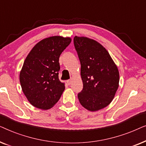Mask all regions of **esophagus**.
Returning a JSON list of instances; mask_svg holds the SVG:
<instances>
[{
    "instance_id": "obj_1",
    "label": "esophagus",
    "mask_w": 146,
    "mask_h": 146,
    "mask_svg": "<svg viewBox=\"0 0 146 146\" xmlns=\"http://www.w3.org/2000/svg\"><path fill=\"white\" fill-rule=\"evenodd\" d=\"M66 82H67V84H68L70 85V84H71V82H72V80H71V79H70V80H67Z\"/></svg>"
}]
</instances>
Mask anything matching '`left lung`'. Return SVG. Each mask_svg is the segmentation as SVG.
Returning a JSON list of instances; mask_svg holds the SVG:
<instances>
[{"label": "left lung", "mask_w": 146, "mask_h": 146, "mask_svg": "<svg viewBox=\"0 0 146 146\" xmlns=\"http://www.w3.org/2000/svg\"><path fill=\"white\" fill-rule=\"evenodd\" d=\"M74 44L83 82L78 98L84 108L98 111L108 106L115 96L119 87L118 69L107 50L96 40L75 36Z\"/></svg>", "instance_id": "8db88e82"}]
</instances>
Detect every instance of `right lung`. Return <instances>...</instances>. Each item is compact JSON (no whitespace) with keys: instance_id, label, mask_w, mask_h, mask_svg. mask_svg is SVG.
<instances>
[{"instance_id":"right-lung-1","label":"right lung","mask_w":146,"mask_h":146,"mask_svg":"<svg viewBox=\"0 0 146 146\" xmlns=\"http://www.w3.org/2000/svg\"><path fill=\"white\" fill-rule=\"evenodd\" d=\"M70 37L54 36L42 40L26 58L20 72L24 94L33 106L52 108L60 98L65 84L58 78L59 58L71 42Z\"/></svg>"}]
</instances>
